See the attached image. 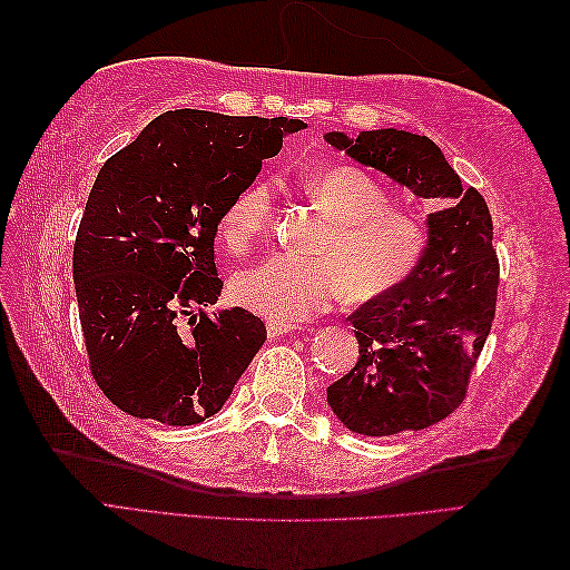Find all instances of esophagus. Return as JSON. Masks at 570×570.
Returning <instances> with one entry per match:
<instances>
[{
    "instance_id": "34e87169",
    "label": "esophagus",
    "mask_w": 570,
    "mask_h": 570,
    "mask_svg": "<svg viewBox=\"0 0 570 570\" xmlns=\"http://www.w3.org/2000/svg\"><path fill=\"white\" fill-rule=\"evenodd\" d=\"M292 331L289 323H283V321H266V333L268 337H283L285 333Z\"/></svg>"
}]
</instances>
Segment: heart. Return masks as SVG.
Returning <instances> with one entry per match:
<instances>
[{
    "instance_id": "1",
    "label": "heart",
    "mask_w": 570,
    "mask_h": 570,
    "mask_svg": "<svg viewBox=\"0 0 570 570\" xmlns=\"http://www.w3.org/2000/svg\"><path fill=\"white\" fill-rule=\"evenodd\" d=\"M333 220L314 262L292 254L271 256L230 283L235 304L271 321L297 323L344 297L352 304L383 299L404 287L430 247L428 226L394 209L390 189L356 166H327L304 183ZM275 218V189L258 178L230 199L218 235L233 254H247L268 237Z\"/></svg>"
}]
</instances>
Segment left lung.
Returning <instances> with one entry per match:
<instances>
[{"mask_svg":"<svg viewBox=\"0 0 570 570\" xmlns=\"http://www.w3.org/2000/svg\"><path fill=\"white\" fill-rule=\"evenodd\" d=\"M325 140L442 204L428 218L430 247L416 275L350 316L358 361L327 387V404L354 433L423 430L461 406L494 321L499 258L490 209L475 187H461L425 135L385 128L356 140L327 132Z\"/></svg>","mask_w":570,"mask_h":570,"instance_id":"obj_1","label":"left lung"}]
</instances>
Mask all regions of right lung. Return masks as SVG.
Returning a JSON list of instances; mask_svg holds the SVG:
<instances>
[{"instance_id":"1","label":"right lung","mask_w":570,"mask_h":570,"mask_svg":"<svg viewBox=\"0 0 570 570\" xmlns=\"http://www.w3.org/2000/svg\"><path fill=\"white\" fill-rule=\"evenodd\" d=\"M302 128L297 118L166 111L99 168L73 283L95 383L130 416L202 423L264 344L262 318L239 306L212 318L202 306L223 289L214 262L223 212L283 135Z\"/></svg>"}]
</instances>
